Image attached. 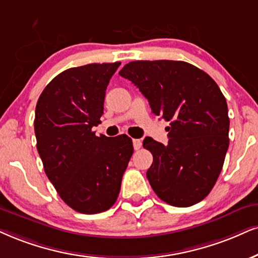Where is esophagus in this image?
Listing matches in <instances>:
<instances>
[{"label": "esophagus", "instance_id": "34e87169", "mask_svg": "<svg viewBox=\"0 0 258 258\" xmlns=\"http://www.w3.org/2000/svg\"><path fill=\"white\" fill-rule=\"evenodd\" d=\"M133 145H134V148L136 149V151H138V149L141 148L142 141L140 139H134V140H133Z\"/></svg>", "mask_w": 258, "mask_h": 258}]
</instances>
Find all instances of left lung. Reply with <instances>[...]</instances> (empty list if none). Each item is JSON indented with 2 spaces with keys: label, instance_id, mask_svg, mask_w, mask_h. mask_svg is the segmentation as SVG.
<instances>
[{
  "label": "left lung",
  "instance_id": "obj_1",
  "mask_svg": "<svg viewBox=\"0 0 258 258\" xmlns=\"http://www.w3.org/2000/svg\"><path fill=\"white\" fill-rule=\"evenodd\" d=\"M119 75L147 98L152 112L170 126L168 144L152 138L144 147L153 154L147 178L154 192L174 207H190L211 192L228 149L227 103L207 73L183 61H134Z\"/></svg>",
  "mask_w": 258,
  "mask_h": 258
}]
</instances>
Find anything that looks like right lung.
Segmentation results:
<instances>
[{
  "mask_svg": "<svg viewBox=\"0 0 258 258\" xmlns=\"http://www.w3.org/2000/svg\"><path fill=\"white\" fill-rule=\"evenodd\" d=\"M120 62L67 69L41 92L34 133L44 171L61 199L82 214L107 211L132 158L129 136H95L110 79Z\"/></svg>",
  "mask_w": 258,
  "mask_h": 258,
  "instance_id": "right-lung-1",
  "label": "right lung"
}]
</instances>
